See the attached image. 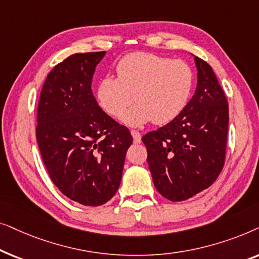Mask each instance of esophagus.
Masks as SVG:
<instances>
[{
  "label": "esophagus",
  "mask_w": 259,
  "mask_h": 259,
  "mask_svg": "<svg viewBox=\"0 0 259 259\" xmlns=\"http://www.w3.org/2000/svg\"><path fill=\"white\" fill-rule=\"evenodd\" d=\"M131 134H132L134 143H136V144H140L141 143V136H140V133L138 132V131L132 130V131H131Z\"/></svg>",
  "instance_id": "34e87169"
}]
</instances>
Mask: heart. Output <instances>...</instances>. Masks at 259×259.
I'll return each mask as SVG.
<instances>
[{"mask_svg":"<svg viewBox=\"0 0 259 259\" xmlns=\"http://www.w3.org/2000/svg\"><path fill=\"white\" fill-rule=\"evenodd\" d=\"M118 77L105 76L99 81L97 100L104 112L119 116L122 122L141 126L150 122L164 125L180 114L193 87V72L183 60H172L152 53L137 52L120 60Z\"/></svg>","mask_w":259,"mask_h":259,"instance_id":"obj_1","label":"heart"}]
</instances>
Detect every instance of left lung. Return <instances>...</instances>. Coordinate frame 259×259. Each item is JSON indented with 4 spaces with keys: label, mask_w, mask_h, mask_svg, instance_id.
<instances>
[{
    "label": "left lung",
    "mask_w": 259,
    "mask_h": 259,
    "mask_svg": "<svg viewBox=\"0 0 259 259\" xmlns=\"http://www.w3.org/2000/svg\"><path fill=\"white\" fill-rule=\"evenodd\" d=\"M197 88L180 114L143 137L155 189L182 201L210 187L225 161L229 105L213 69L194 56Z\"/></svg>",
    "instance_id": "8db88e82"
}]
</instances>
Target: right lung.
<instances>
[{
	"instance_id": "obj_1",
	"label": "right lung",
	"mask_w": 259,
	"mask_h": 259,
	"mask_svg": "<svg viewBox=\"0 0 259 259\" xmlns=\"http://www.w3.org/2000/svg\"><path fill=\"white\" fill-rule=\"evenodd\" d=\"M106 52L77 53L56 65L42 87L36 140L56 187L76 203L100 206L120 186L133 138L100 108L92 92Z\"/></svg>"
}]
</instances>
